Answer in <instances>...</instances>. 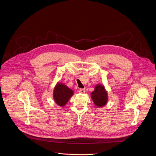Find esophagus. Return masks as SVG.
<instances>
[{
    "label": "esophagus",
    "mask_w": 156,
    "mask_h": 156,
    "mask_svg": "<svg viewBox=\"0 0 156 156\" xmlns=\"http://www.w3.org/2000/svg\"><path fill=\"white\" fill-rule=\"evenodd\" d=\"M79 93L81 94H84L85 93V89H80Z\"/></svg>",
    "instance_id": "1"
}]
</instances>
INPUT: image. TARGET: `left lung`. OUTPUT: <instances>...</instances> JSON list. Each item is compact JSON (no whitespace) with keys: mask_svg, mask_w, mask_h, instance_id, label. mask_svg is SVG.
<instances>
[{"mask_svg":"<svg viewBox=\"0 0 156 156\" xmlns=\"http://www.w3.org/2000/svg\"><path fill=\"white\" fill-rule=\"evenodd\" d=\"M91 97L94 104L98 107L105 105L108 101V94L102 84L96 85L94 90L91 94Z\"/></svg>","mask_w":156,"mask_h":156,"instance_id":"obj_1","label":"left lung"}]
</instances>
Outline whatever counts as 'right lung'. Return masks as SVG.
<instances>
[{
	"mask_svg": "<svg viewBox=\"0 0 156 156\" xmlns=\"http://www.w3.org/2000/svg\"><path fill=\"white\" fill-rule=\"evenodd\" d=\"M73 91L65 84L58 82L54 89L53 98L58 106L64 107L73 95Z\"/></svg>",
	"mask_w": 156,
	"mask_h": 156,
	"instance_id": "1",
	"label": "right lung"
}]
</instances>
